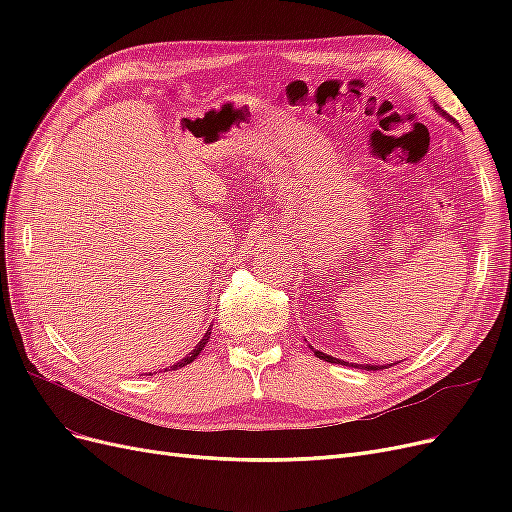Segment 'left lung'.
I'll use <instances>...</instances> for the list:
<instances>
[{"mask_svg":"<svg viewBox=\"0 0 512 512\" xmlns=\"http://www.w3.org/2000/svg\"><path fill=\"white\" fill-rule=\"evenodd\" d=\"M436 106V111L442 115V117H446L448 121H453L451 117H448L442 108L438 106V104H433ZM314 350V354L318 356V359H322V361H327V363H337V365H350V367H356V369H367V371H376V369H386L389 365H359V363H346V361H339V359H335V356H329V354H324V352H320V350H316V348H312ZM393 365V363H391Z\"/></svg>","mask_w":512,"mask_h":512,"instance_id":"8db88e82","label":"left lung"}]
</instances>
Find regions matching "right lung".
Here are the masks:
<instances>
[{
  "label": "right lung",
  "mask_w": 512,
  "mask_h": 512,
  "mask_svg": "<svg viewBox=\"0 0 512 512\" xmlns=\"http://www.w3.org/2000/svg\"><path fill=\"white\" fill-rule=\"evenodd\" d=\"M209 335H211V329L205 333V337L203 339H200V342L194 346V350L188 354V356H183V359L179 361V363H175L173 367H170V369H181V367H185V365H190L194 359H196V356L200 354V350H203L205 346H207V342H209Z\"/></svg>",
  "instance_id": "obj_1"
}]
</instances>
